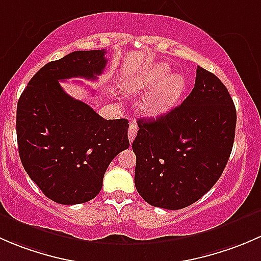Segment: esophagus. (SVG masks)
Returning a JSON list of instances; mask_svg holds the SVG:
<instances>
[{"instance_id": "esophagus-1", "label": "esophagus", "mask_w": 261, "mask_h": 261, "mask_svg": "<svg viewBox=\"0 0 261 261\" xmlns=\"http://www.w3.org/2000/svg\"><path fill=\"white\" fill-rule=\"evenodd\" d=\"M138 125H136L135 122H131L130 123V127H128V131H127V135H128V140H130V143H133L134 139H135L136 134H138Z\"/></svg>"}]
</instances>
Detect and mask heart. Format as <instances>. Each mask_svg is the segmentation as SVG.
Segmentation results:
<instances>
[{
  "label": "heart",
  "mask_w": 261,
  "mask_h": 261,
  "mask_svg": "<svg viewBox=\"0 0 261 261\" xmlns=\"http://www.w3.org/2000/svg\"><path fill=\"white\" fill-rule=\"evenodd\" d=\"M184 89V80L179 74L168 75L164 65L150 68L127 80L123 86L126 93L150 91L140 102V111L145 116H159L169 111L179 101Z\"/></svg>",
  "instance_id": "heart-1"
}]
</instances>
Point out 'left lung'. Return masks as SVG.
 Masks as SVG:
<instances>
[{
  "label": "left lung",
  "mask_w": 261,
  "mask_h": 261,
  "mask_svg": "<svg viewBox=\"0 0 261 261\" xmlns=\"http://www.w3.org/2000/svg\"><path fill=\"white\" fill-rule=\"evenodd\" d=\"M138 126L133 150L139 194L154 207L180 210L222 174L235 139L236 109L225 84L198 67L183 103Z\"/></svg>",
  "instance_id": "left-lung-1"
}]
</instances>
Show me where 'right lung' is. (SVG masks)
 I'll list each match as a JSON object with an SVG mask.
<instances>
[{
  "instance_id": "right-lung-1",
  "label": "right lung",
  "mask_w": 261,
  "mask_h": 261,
  "mask_svg": "<svg viewBox=\"0 0 261 261\" xmlns=\"http://www.w3.org/2000/svg\"><path fill=\"white\" fill-rule=\"evenodd\" d=\"M106 50H78L44 65L17 102L18 154L31 180L51 201L78 204L93 199L118 152L130 146L128 121L105 120L64 92L59 81L96 80Z\"/></svg>"
}]
</instances>
